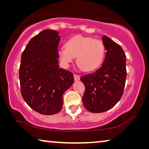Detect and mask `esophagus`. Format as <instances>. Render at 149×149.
Segmentation results:
<instances>
[{"label": "esophagus", "instance_id": "obj_1", "mask_svg": "<svg viewBox=\"0 0 149 149\" xmlns=\"http://www.w3.org/2000/svg\"><path fill=\"white\" fill-rule=\"evenodd\" d=\"M74 79L75 81H78L80 79V76H79V74H74Z\"/></svg>", "mask_w": 149, "mask_h": 149}]
</instances>
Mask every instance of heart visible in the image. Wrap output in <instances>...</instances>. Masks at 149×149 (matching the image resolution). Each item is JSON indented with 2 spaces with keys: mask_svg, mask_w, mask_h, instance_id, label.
<instances>
[{
  "mask_svg": "<svg viewBox=\"0 0 149 149\" xmlns=\"http://www.w3.org/2000/svg\"><path fill=\"white\" fill-rule=\"evenodd\" d=\"M104 46L100 40L76 35L66 42L65 47L58 50L59 60L64 67L69 66L77 57V64L85 72L94 70L103 62Z\"/></svg>",
  "mask_w": 149,
  "mask_h": 149,
  "instance_id": "b5f03b06",
  "label": "heart"
}]
</instances>
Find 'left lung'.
<instances>
[{"mask_svg":"<svg viewBox=\"0 0 149 149\" xmlns=\"http://www.w3.org/2000/svg\"><path fill=\"white\" fill-rule=\"evenodd\" d=\"M102 40L107 50L102 65L94 72L81 77L85 87L83 105L94 113L107 111L120 100L127 75L126 56L121 47L105 35Z\"/></svg>","mask_w":149,"mask_h":149,"instance_id":"left-lung-1","label":"left lung"}]
</instances>
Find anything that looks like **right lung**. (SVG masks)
<instances>
[{
	"mask_svg": "<svg viewBox=\"0 0 149 149\" xmlns=\"http://www.w3.org/2000/svg\"><path fill=\"white\" fill-rule=\"evenodd\" d=\"M59 32L44 30L28 42L22 52L19 78L22 96L37 113H59L62 95L74 83L73 74L59 68Z\"/></svg>",
	"mask_w": 149,
	"mask_h": 149,
	"instance_id": "obj_1",
	"label": "right lung"
}]
</instances>
